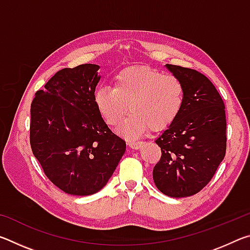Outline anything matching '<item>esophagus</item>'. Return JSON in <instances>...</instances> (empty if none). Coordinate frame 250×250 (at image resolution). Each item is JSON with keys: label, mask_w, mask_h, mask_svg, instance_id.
Segmentation results:
<instances>
[{"label": "esophagus", "mask_w": 250, "mask_h": 250, "mask_svg": "<svg viewBox=\"0 0 250 250\" xmlns=\"http://www.w3.org/2000/svg\"><path fill=\"white\" fill-rule=\"evenodd\" d=\"M128 146L131 147V149H134V150H138L140 149L141 146L143 145V142L141 141H128Z\"/></svg>", "instance_id": "34e87169"}]
</instances>
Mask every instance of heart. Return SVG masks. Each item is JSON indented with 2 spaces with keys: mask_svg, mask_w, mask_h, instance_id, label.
<instances>
[{
  "mask_svg": "<svg viewBox=\"0 0 250 250\" xmlns=\"http://www.w3.org/2000/svg\"><path fill=\"white\" fill-rule=\"evenodd\" d=\"M184 97V86L176 76L140 66L121 70L115 77L113 87L97 88L94 103L109 125L119 124L129 105L132 113L117 131L133 138L150 128L152 131L168 128L180 116Z\"/></svg>",
  "mask_w": 250,
  "mask_h": 250,
  "instance_id": "b5f03b06",
  "label": "heart"
}]
</instances>
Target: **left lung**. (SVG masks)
I'll return each instance as SVG.
<instances>
[{"label":"left lung","mask_w":250,"mask_h":250,"mask_svg":"<svg viewBox=\"0 0 250 250\" xmlns=\"http://www.w3.org/2000/svg\"><path fill=\"white\" fill-rule=\"evenodd\" d=\"M166 67L183 83L184 104L155 140L162 155L152 174L163 194L186 197L207 185L225 158V105L206 76L181 66Z\"/></svg>","instance_id":"8db88e82"}]
</instances>
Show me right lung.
<instances>
[{"mask_svg": "<svg viewBox=\"0 0 250 250\" xmlns=\"http://www.w3.org/2000/svg\"><path fill=\"white\" fill-rule=\"evenodd\" d=\"M95 64L57 71L31 104L29 140L46 176L70 195L100 191L125 152L94 103L100 80Z\"/></svg>", "mask_w": 250, "mask_h": 250, "instance_id": "add662e5", "label": "right lung"}]
</instances>
